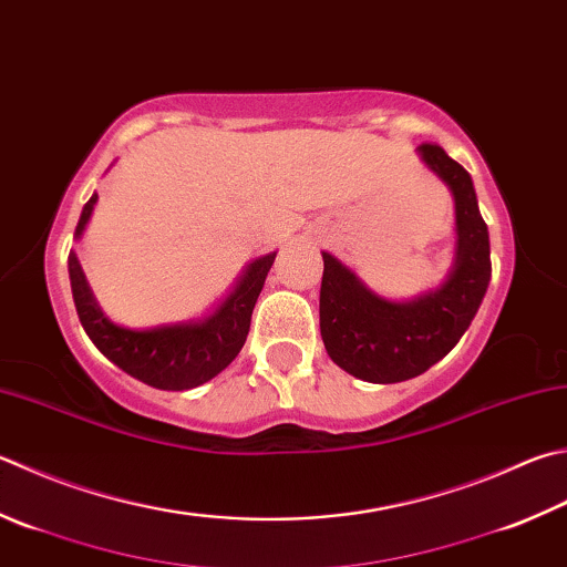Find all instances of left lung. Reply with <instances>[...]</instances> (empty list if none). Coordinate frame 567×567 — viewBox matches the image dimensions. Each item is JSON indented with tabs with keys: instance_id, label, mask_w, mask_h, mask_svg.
<instances>
[{
	"instance_id": "1",
	"label": "left lung",
	"mask_w": 567,
	"mask_h": 567,
	"mask_svg": "<svg viewBox=\"0 0 567 567\" xmlns=\"http://www.w3.org/2000/svg\"><path fill=\"white\" fill-rule=\"evenodd\" d=\"M420 153L456 199V261L442 288L390 303L323 251L320 336L333 362L368 382H402L440 362L472 326L491 281L488 229L472 175L440 145L424 143Z\"/></svg>"
}]
</instances>
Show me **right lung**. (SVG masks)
Instances as JSON below:
<instances>
[{"instance_id": "obj_1", "label": "right lung", "mask_w": 567, "mask_h": 567, "mask_svg": "<svg viewBox=\"0 0 567 567\" xmlns=\"http://www.w3.org/2000/svg\"><path fill=\"white\" fill-rule=\"evenodd\" d=\"M95 199L99 195H93L83 205L76 237H81L89 224ZM274 259L276 251L251 261L234 291L202 323L163 326L153 330H131L111 323L95 303L73 251L69 254V276L81 326L105 358L123 368L127 375L153 384L157 390H192L227 368L247 343L251 311Z\"/></svg>"}]
</instances>
